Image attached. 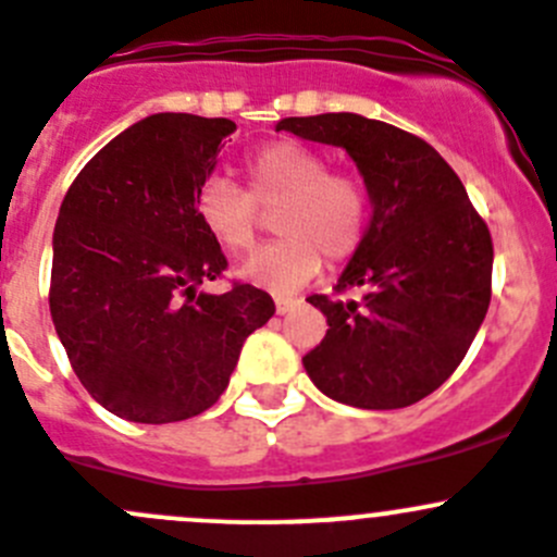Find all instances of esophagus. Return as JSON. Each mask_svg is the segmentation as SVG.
Listing matches in <instances>:
<instances>
[{
    "mask_svg": "<svg viewBox=\"0 0 557 557\" xmlns=\"http://www.w3.org/2000/svg\"><path fill=\"white\" fill-rule=\"evenodd\" d=\"M297 302H300V300H295V297L276 295V311H278V313H289L292 308H297Z\"/></svg>",
    "mask_w": 557,
    "mask_h": 557,
    "instance_id": "obj_1",
    "label": "esophagus"
}]
</instances>
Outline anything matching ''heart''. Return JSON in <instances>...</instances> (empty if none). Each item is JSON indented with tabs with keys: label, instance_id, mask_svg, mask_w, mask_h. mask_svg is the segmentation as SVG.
<instances>
[{
	"label": "heart",
	"instance_id": "obj_1",
	"mask_svg": "<svg viewBox=\"0 0 557 557\" xmlns=\"http://www.w3.org/2000/svg\"><path fill=\"white\" fill-rule=\"evenodd\" d=\"M249 191L211 175L195 197L197 222L230 255L257 244L260 208H276L278 238L262 246L240 268V276L271 292H292L322 268L357 255L371 219V197L360 175L330 170L327 159L295 140H276L246 159Z\"/></svg>",
	"mask_w": 557,
	"mask_h": 557
}]
</instances>
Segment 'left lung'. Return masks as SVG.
I'll return each mask as SVG.
<instances>
[{"mask_svg": "<svg viewBox=\"0 0 557 557\" xmlns=\"http://www.w3.org/2000/svg\"><path fill=\"white\" fill-rule=\"evenodd\" d=\"M313 143L346 148L373 202L371 227L335 292L362 300L308 302L327 333L302 357L311 382L357 409H404L442 387L463 362L493 286V238L463 181L411 132L357 113L284 119Z\"/></svg>", "mask_w": 557, "mask_h": 557, "instance_id": "left-lung-1", "label": "left lung"}]
</instances>
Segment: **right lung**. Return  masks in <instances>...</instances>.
Returning a JSON list of instances; mask_svg holds the SVG:
<instances>
[{
  "instance_id": "right-lung-1",
  "label": "right lung",
  "mask_w": 557,
  "mask_h": 557,
  "mask_svg": "<svg viewBox=\"0 0 557 557\" xmlns=\"http://www.w3.org/2000/svg\"><path fill=\"white\" fill-rule=\"evenodd\" d=\"M230 119L157 113L97 151L53 230L51 319L75 376L115 417L164 425L227 389L244 341L276 313L257 286L200 292L227 257L195 197Z\"/></svg>"
}]
</instances>
